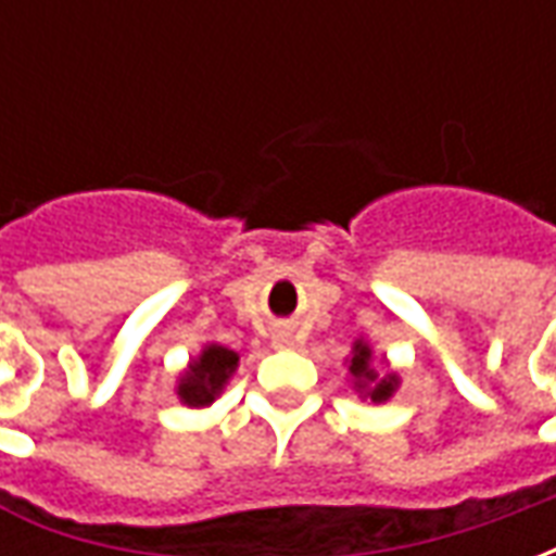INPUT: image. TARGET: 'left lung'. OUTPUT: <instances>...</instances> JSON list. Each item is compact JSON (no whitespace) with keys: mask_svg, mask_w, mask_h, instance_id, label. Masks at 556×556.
<instances>
[{"mask_svg":"<svg viewBox=\"0 0 556 556\" xmlns=\"http://www.w3.org/2000/svg\"><path fill=\"white\" fill-rule=\"evenodd\" d=\"M369 357H372V351L366 349L363 342H357V349H354V357H351V366H349V372L357 378V387L371 384V381L378 378L372 366H369ZM396 384H399L396 375H387V378L376 381L372 390H369V399H372V402H387V399L393 396Z\"/></svg>","mask_w":556,"mask_h":556,"instance_id":"left-lung-1","label":"left lung"}]
</instances>
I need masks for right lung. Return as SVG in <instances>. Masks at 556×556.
<instances>
[{"instance_id": "1", "label": "right lung", "mask_w": 556, "mask_h": 556, "mask_svg": "<svg viewBox=\"0 0 556 556\" xmlns=\"http://www.w3.org/2000/svg\"><path fill=\"white\" fill-rule=\"evenodd\" d=\"M235 366H238L235 351L223 349V345H207L202 357L190 366V372L181 378V387H178L181 402H187L190 408L211 405L223 384L229 381V375L235 372Z\"/></svg>"}]
</instances>
